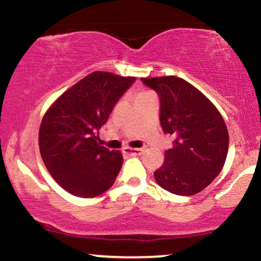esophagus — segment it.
<instances>
[{
	"instance_id": "obj_1",
	"label": "esophagus",
	"mask_w": 261,
	"mask_h": 261,
	"mask_svg": "<svg viewBox=\"0 0 261 261\" xmlns=\"http://www.w3.org/2000/svg\"><path fill=\"white\" fill-rule=\"evenodd\" d=\"M143 149L142 148H131V147H125L122 149V152L126 154H130V155H139L142 153Z\"/></svg>"
}]
</instances>
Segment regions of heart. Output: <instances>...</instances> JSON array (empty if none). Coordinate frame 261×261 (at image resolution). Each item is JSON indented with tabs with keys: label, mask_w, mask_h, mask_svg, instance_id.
Returning a JSON list of instances; mask_svg holds the SVG:
<instances>
[{
	"label": "heart",
	"mask_w": 261,
	"mask_h": 261,
	"mask_svg": "<svg viewBox=\"0 0 261 261\" xmlns=\"http://www.w3.org/2000/svg\"><path fill=\"white\" fill-rule=\"evenodd\" d=\"M148 93H151V92H141V93H139V94H137V97H139V95H145V94H148Z\"/></svg>",
	"instance_id": "1"
}]
</instances>
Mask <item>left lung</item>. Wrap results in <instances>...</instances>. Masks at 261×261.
I'll return each instance as SVG.
<instances>
[{"mask_svg":"<svg viewBox=\"0 0 261 261\" xmlns=\"http://www.w3.org/2000/svg\"><path fill=\"white\" fill-rule=\"evenodd\" d=\"M141 81L157 92L161 126L174 137L164 163L154 172L155 181L175 195H195L223 168L229 143L226 122L217 108L180 77Z\"/></svg>","mask_w":261,"mask_h":261,"instance_id":"obj_1","label":"left lung"}]
</instances>
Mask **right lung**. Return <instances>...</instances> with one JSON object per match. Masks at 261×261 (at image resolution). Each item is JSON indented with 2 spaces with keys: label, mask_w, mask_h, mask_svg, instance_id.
Returning <instances> with one entry per match:
<instances>
[{
  "label": "right lung",
  "mask_w": 261,
  "mask_h": 261,
  "mask_svg": "<svg viewBox=\"0 0 261 261\" xmlns=\"http://www.w3.org/2000/svg\"><path fill=\"white\" fill-rule=\"evenodd\" d=\"M135 80L95 71L60 95L45 113L39 130L40 154L67 193L94 197L115 181L122 154L100 146L98 130Z\"/></svg>",
  "instance_id": "obj_1"
}]
</instances>
